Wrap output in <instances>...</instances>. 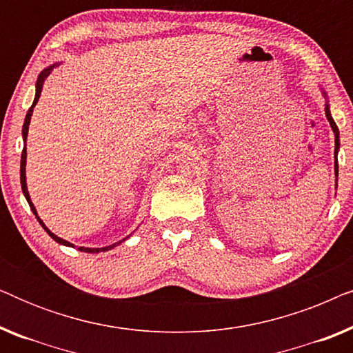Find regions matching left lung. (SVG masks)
<instances>
[{
    "label": "left lung",
    "instance_id": "obj_1",
    "mask_svg": "<svg viewBox=\"0 0 353 353\" xmlns=\"http://www.w3.org/2000/svg\"><path fill=\"white\" fill-rule=\"evenodd\" d=\"M320 90H321L323 98L326 99V104H325V114H326V119H327V122H330V125H331L332 133H334V175H336V188H337V175H339V165H337V154H339V148H341V143H339V128H337V125H336V122H334V119H332V115H331V110H330V101H327V94H326V91H325V88H321V86H320Z\"/></svg>",
    "mask_w": 353,
    "mask_h": 353
}]
</instances>
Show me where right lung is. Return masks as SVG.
<instances>
[{"instance_id":"right-lung-1","label":"right lung","mask_w":353,"mask_h":353,"mask_svg":"<svg viewBox=\"0 0 353 353\" xmlns=\"http://www.w3.org/2000/svg\"><path fill=\"white\" fill-rule=\"evenodd\" d=\"M57 65H61V62H56V64L46 67V69H43V70L40 72V75H38V79H37V85H35V99H33L32 108L28 109V112H27V115H26V120H23V127H22L23 149H22V157H21V186H22L23 196H26L28 205H30V209H32V212H33V215H35L37 220L40 221V225L43 226V230H45L46 233L50 234L51 238L56 241V243H59V244H62V245H67V248H74V244L69 243V241L62 239V238H59V236H56L54 233H52V231H51L50 228H48V226H46L45 223H43V220L40 219V216H38V212H37L35 205H33V202H32V199H30V194H28V190H27V176H26V165H27V134H28V125H30V119H32V114H33V108H35L37 103H38V99H40V94H41V90H43V83H45V80L48 79V75H50L51 72H52V69H56ZM130 236H132V234H130ZM130 236H127V238H123L122 241H119V243H114V244H110V245H105V248H80L79 250H81V252H88V254L105 252V250H110V249H114L115 245L122 244L123 241H127V239L130 238Z\"/></svg>"}]
</instances>
